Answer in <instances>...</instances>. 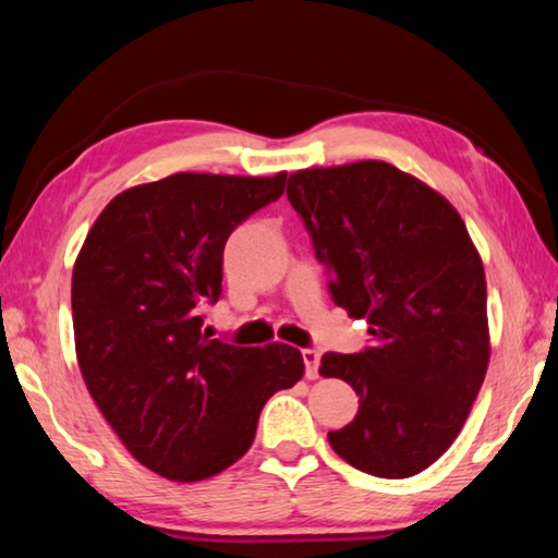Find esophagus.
Instances as JSON below:
<instances>
[{
	"label": "esophagus",
	"mask_w": 558,
	"mask_h": 558,
	"mask_svg": "<svg viewBox=\"0 0 558 558\" xmlns=\"http://www.w3.org/2000/svg\"><path fill=\"white\" fill-rule=\"evenodd\" d=\"M302 362H305V376L307 379H317L319 376V352L317 349H302Z\"/></svg>",
	"instance_id": "esophagus-1"
}]
</instances>
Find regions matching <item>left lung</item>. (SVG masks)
<instances>
[{"mask_svg": "<svg viewBox=\"0 0 558 558\" xmlns=\"http://www.w3.org/2000/svg\"><path fill=\"white\" fill-rule=\"evenodd\" d=\"M288 199L329 272V295L369 323V344L327 352L359 411L327 440L374 477L433 465L465 423L489 362L485 270L460 214L386 162L302 169Z\"/></svg>", "mask_w": 558, "mask_h": 558, "instance_id": "1", "label": "left lung"}]
</instances>
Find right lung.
<instances>
[{
	"label": "right lung",
	"mask_w": 558,
	"mask_h": 558,
	"mask_svg": "<svg viewBox=\"0 0 558 558\" xmlns=\"http://www.w3.org/2000/svg\"><path fill=\"white\" fill-rule=\"evenodd\" d=\"M286 189L276 177L172 174L118 194L86 235L71 307L81 374L145 468L196 483L233 465L272 393L300 381L290 344L235 347L202 332L221 298L223 245Z\"/></svg>",
	"instance_id": "1"
}]
</instances>
